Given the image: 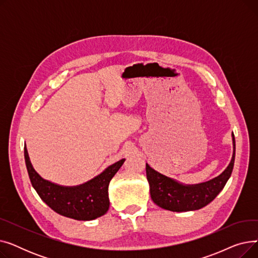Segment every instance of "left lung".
<instances>
[{"mask_svg": "<svg viewBox=\"0 0 258 258\" xmlns=\"http://www.w3.org/2000/svg\"><path fill=\"white\" fill-rule=\"evenodd\" d=\"M233 155L227 168L218 177L204 183L185 185L162 174L146 163V178L152 200L159 207L175 211L198 210L208 205L218 196L232 173L235 159V139L232 134Z\"/></svg>", "mask_w": 258, "mask_h": 258, "instance_id": "1", "label": "left lung"}]
</instances>
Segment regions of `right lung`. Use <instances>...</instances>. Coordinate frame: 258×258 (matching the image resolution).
Returning a JSON list of instances; mask_svg holds the SVG:
<instances>
[{
    "instance_id": "add662e5",
    "label": "right lung",
    "mask_w": 258,
    "mask_h": 258,
    "mask_svg": "<svg viewBox=\"0 0 258 258\" xmlns=\"http://www.w3.org/2000/svg\"><path fill=\"white\" fill-rule=\"evenodd\" d=\"M27 171L35 191L56 213L77 221H92L106 213L110 207L108 184L124 163L121 159L94 179L77 186H61L43 179L33 168L24 147Z\"/></svg>"
}]
</instances>
